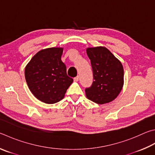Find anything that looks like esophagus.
Masks as SVG:
<instances>
[{
  "label": "esophagus",
  "mask_w": 155,
  "mask_h": 155,
  "mask_svg": "<svg viewBox=\"0 0 155 155\" xmlns=\"http://www.w3.org/2000/svg\"><path fill=\"white\" fill-rule=\"evenodd\" d=\"M78 79H79V77H78V76L74 78V81H75V82H77V81H78Z\"/></svg>",
  "instance_id": "esophagus-1"
}]
</instances>
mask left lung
<instances>
[{
	"label": "left lung",
	"mask_w": 155,
	"mask_h": 155,
	"mask_svg": "<svg viewBox=\"0 0 155 155\" xmlns=\"http://www.w3.org/2000/svg\"><path fill=\"white\" fill-rule=\"evenodd\" d=\"M86 51L94 80L85 89L86 97L97 104L110 102L119 95L124 84L122 64L105 47H88Z\"/></svg>",
	"instance_id": "1"
}]
</instances>
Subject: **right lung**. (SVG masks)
Segmentation results:
<instances>
[{"label":"right lung","instance_id":"obj_1","mask_svg":"<svg viewBox=\"0 0 155 155\" xmlns=\"http://www.w3.org/2000/svg\"><path fill=\"white\" fill-rule=\"evenodd\" d=\"M64 49H41L33 56L25 68L28 87L36 98L45 104H55L63 99L73 82L61 60Z\"/></svg>","mask_w":155,"mask_h":155}]
</instances>
